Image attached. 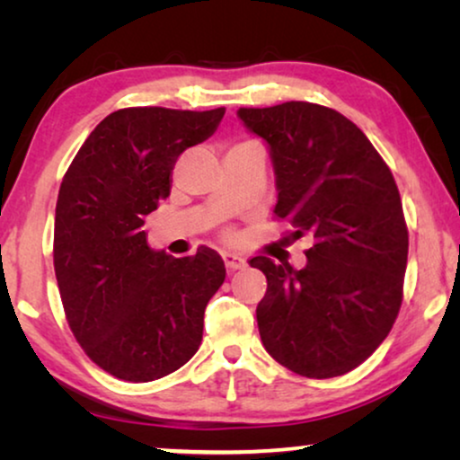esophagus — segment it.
Wrapping results in <instances>:
<instances>
[{
  "label": "esophagus",
  "mask_w": 460,
  "mask_h": 460,
  "mask_svg": "<svg viewBox=\"0 0 460 460\" xmlns=\"http://www.w3.org/2000/svg\"><path fill=\"white\" fill-rule=\"evenodd\" d=\"M222 257L226 261V268L230 270V272H236V270H243L244 266H247V260H244L243 255L234 253V251H222Z\"/></svg>",
  "instance_id": "1"
}]
</instances>
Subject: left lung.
Returning <instances> with one entry per match:
<instances>
[{
    "mask_svg": "<svg viewBox=\"0 0 460 460\" xmlns=\"http://www.w3.org/2000/svg\"><path fill=\"white\" fill-rule=\"evenodd\" d=\"M238 117L270 146L287 241H312L301 270L249 261L268 279L263 348L310 379L349 373L389 335L404 297L408 228L394 175L362 129L326 106L291 100Z\"/></svg>",
    "mask_w": 460,
    "mask_h": 460,
    "instance_id": "1",
    "label": "left lung"
}]
</instances>
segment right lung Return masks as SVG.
<instances>
[{
  "mask_svg": "<svg viewBox=\"0 0 460 460\" xmlns=\"http://www.w3.org/2000/svg\"><path fill=\"white\" fill-rule=\"evenodd\" d=\"M226 109L134 106L87 136L62 178L54 270L75 339L117 379H161L203 341L205 307L226 279L217 251H153L142 230L169 197L175 161L217 129Z\"/></svg>",
  "mask_w": 460,
  "mask_h": 460,
  "instance_id": "obj_1",
  "label": "right lung"
}]
</instances>
